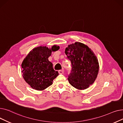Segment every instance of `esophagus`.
I'll list each match as a JSON object with an SVG mask.
<instances>
[{"mask_svg": "<svg viewBox=\"0 0 123 123\" xmlns=\"http://www.w3.org/2000/svg\"><path fill=\"white\" fill-rule=\"evenodd\" d=\"M58 73L60 74H62L64 73V70H60L58 71Z\"/></svg>", "mask_w": 123, "mask_h": 123, "instance_id": "34e87169", "label": "esophagus"}]
</instances>
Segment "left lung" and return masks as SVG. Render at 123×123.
I'll return each instance as SVG.
<instances>
[{"label": "left lung", "mask_w": 123, "mask_h": 123, "mask_svg": "<svg viewBox=\"0 0 123 123\" xmlns=\"http://www.w3.org/2000/svg\"><path fill=\"white\" fill-rule=\"evenodd\" d=\"M65 53L72 67L68 78L69 83L78 90L87 89L94 83L98 74L97 58L87 45L79 42L69 45Z\"/></svg>", "instance_id": "1"}]
</instances>
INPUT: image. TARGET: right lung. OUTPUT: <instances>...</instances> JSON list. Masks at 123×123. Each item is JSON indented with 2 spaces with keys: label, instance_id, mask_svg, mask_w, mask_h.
Segmentation results:
<instances>
[{
  "label": "right lung",
  "instance_id": "add662e5",
  "mask_svg": "<svg viewBox=\"0 0 123 123\" xmlns=\"http://www.w3.org/2000/svg\"><path fill=\"white\" fill-rule=\"evenodd\" d=\"M54 45L51 48L38 46L31 50L22 61V76L25 82L33 89L42 91L53 84V80L59 75L48 60L52 52L59 49Z\"/></svg>",
  "mask_w": 123,
  "mask_h": 123
}]
</instances>
